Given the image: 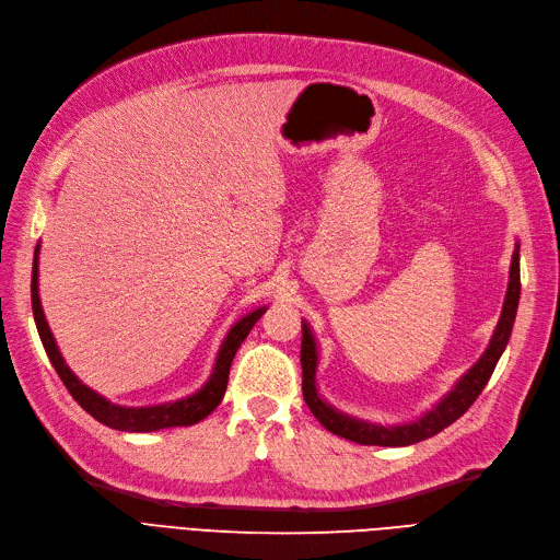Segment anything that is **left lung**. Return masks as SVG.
<instances>
[{
	"label": "left lung",
	"mask_w": 560,
	"mask_h": 560,
	"mask_svg": "<svg viewBox=\"0 0 560 560\" xmlns=\"http://www.w3.org/2000/svg\"><path fill=\"white\" fill-rule=\"evenodd\" d=\"M518 295H521V275H518V246L512 256V269H510V285H508V298H504L502 314L498 320V328L491 337L489 349L483 351V355L477 360V365L472 370H467V374L456 384V388L451 390L446 398L432 407L425 417L419 421L407 423V425H374L368 421H358L351 417H345V413L335 411L330 405L320 400V395L316 390V341L310 330V326H302V349H300V363H302V395L306 407L312 409L318 423L330 430L332 435L345 438L355 444H374V446H407V444H417L423 442L432 435H438L446 425L460 419L463 413L472 407V402L479 398V393L483 386L489 384V378L498 365V360L508 347L512 326L516 318V306H518Z\"/></svg>",
	"instance_id": "obj_1"
}]
</instances>
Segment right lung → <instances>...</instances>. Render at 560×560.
<instances>
[{
  "label": "right lung",
  "mask_w": 560,
  "mask_h": 560,
  "mask_svg": "<svg viewBox=\"0 0 560 560\" xmlns=\"http://www.w3.org/2000/svg\"><path fill=\"white\" fill-rule=\"evenodd\" d=\"M37 277H39V246H37V250H34V265H32V312H34V323H37V330L42 337V345L50 358L52 368H56L58 376L62 378V384L71 393V398H74L90 413V417L97 419L104 425L114 428V430H125V432H153V430H162V428L192 425L197 421L207 419L209 413L223 400L234 353H237V349L242 347V341L246 339L250 328H254L258 318L265 314V306H260V310L250 312L240 323H234L225 341L221 345L213 372L209 376V382L202 386V390H197L195 395H190V398L167 402V405L120 407V405H112L109 400L102 398L100 393L90 390L65 365V360L58 351V345H56V339H52V332L48 328L44 310H42Z\"/></svg>",
  "instance_id": "right-lung-1"
}]
</instances>
